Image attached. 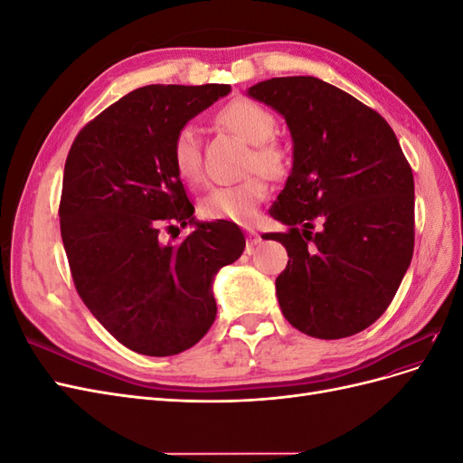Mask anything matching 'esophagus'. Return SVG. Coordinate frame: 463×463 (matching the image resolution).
I'll return each instance as SVG.
<instances>
[{"instance_id":"34e87169","label":"esophagus","mask_w":463,"mask_h":463,"mask_svg":"<svg viewBox=\"0 0 463 463\" xmlns=\"http://www.w3.org/2000/svg\"><path fill=\"white\" fill-rule=\"evenodd\" d=\"M259 243H260V235L253 228H247V249H253Z\"/></svg>"}]
</instances>
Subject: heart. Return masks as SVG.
<instances>
[{"instance_id":"obj_1","label":"heart","mask_w":463,"mask_h":463,"mask_svg":"<svg viewBox=\"0 0 463 463\" xmlns=\"http://www.w3.org/2000/svg\"><path fill=\"white\" fill-rule=\"evenodd\" d=\"M220 128L253 145L249 154V170H262L270 177L286 175L289 167V154L284 145L274 141L276 118L249 98H235L216 114ZM172 160L181 179L194 184L203 175L201 137L191 125H184L172 145ZM269 197V181L261 172L249 175L237 184L216 185L201 201V213L210 220L247 222L255 216L257 206Z\"/></svg>"}]
</instances>
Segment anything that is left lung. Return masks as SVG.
Segmentation results:
<instances>
[{"label": "left lung", "instance_id": "obj_1", "mask_svg": "<svg viewBox=\"0 0 463 463\" xmlns=\"http://www.w3.org/2000/svg\"><path fill=\"white\" fill-rule=\"evenodd\" d=\"M249 94L293 137L291 174L270 208L289 228L266 233L289 257L276 278L279 309L313 338H347L381 318L411 262V165L378 111L317 77L269 79Z\"/></svg>", "mask_w": 463, "mask_h": 463}]
</instances>
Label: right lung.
I'll list each match as a JSON object with an SVG mask.
<instances>
[{"label": "right lung", "mask_w": 463, "mask_h": 463, "mask_svg": "<svg viewBox=\"0 0 463 463\" xmlns=\"http://www.w3.org/2000/svg\"><path fill=\"white\" fill-rule=\"evenodd\" d=\"M230 85H148L108 106L67 154L60 228L79 298L125 347L167 357L213 326L210 278L241 257L233 222L197 223L174 167L175 133Z\"/></svg>", "instance_id": "1"}]
</instances>
